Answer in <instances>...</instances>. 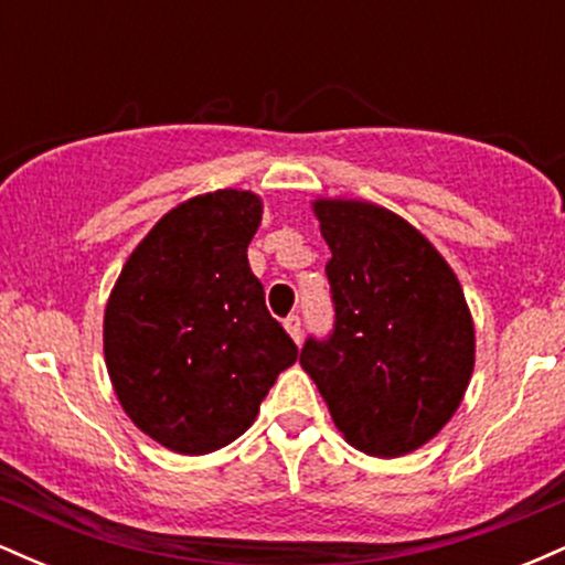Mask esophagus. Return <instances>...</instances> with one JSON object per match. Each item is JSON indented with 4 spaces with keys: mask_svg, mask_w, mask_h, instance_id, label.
I'll return each instance as SVG.
<instances>
[{
    "mask_svg": "<svg viewBox=\"0 0 565 565\" xmlns=\"http://www.w3.org/2000/svg\"><path fill=\"white\" fill-rule=\"evenodd\" d=\"M284 329H287L289 332V337L295 342H300L302 340V321H300V316H287V319H284Z\"/></svg>",
    "mask_w": 565,
    "mask_h": 565,
    "instance_id": "obj_1",
    "label": "esophagus"
}]
</instances>
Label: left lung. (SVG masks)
<instances>
[{"instance_id":"obj_1","label":"left lung","mask_w":565,"mask_h":565,"mask_svg":"<svg viewBox=\"0 0 565 565\" xmlns=\"http://www.w3.org/2000/svg\"><path fill=\"white\" fill-rule=\"evenodd\" d=\"M332 249L334 329L300 364L337 430L372 457H404L436 438L462 404L476 364L465 291L438 249L372 201L316 199Z\"/></svg>"}]
</instances>
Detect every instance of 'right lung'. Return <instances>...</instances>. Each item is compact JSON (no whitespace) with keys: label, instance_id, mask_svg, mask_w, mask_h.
Masks as SVG:
<instances>
[{"label":"right lung","instance_id":"1","mask_svg":"<svg viewBox=\"0 0 565 565\" xmlns=\"http://www.w3.org/2000/svg\"><path fill=\"white\" fill-rule=\"evenodd\" d=\"M263 201L193 196L135 246L103 319L108 377L127 417L178 454H210L255 423L297 345L246 260Z\"/></svg>","mask_w":565,"mask_h":565}]
</instances>
